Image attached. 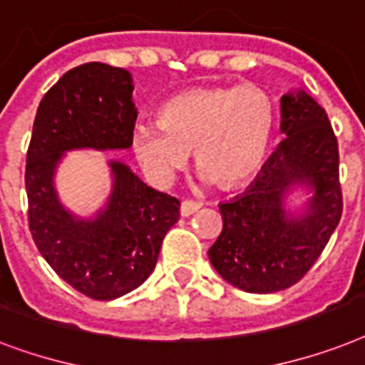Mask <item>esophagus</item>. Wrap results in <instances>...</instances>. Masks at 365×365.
I'll use <instances>...</instances> for the list:
<instances>
[{
    "label": "esophagus",
    "instance_id": "1",
    "mask_svg": "<svg viewBox=\"0 0 365 365\" xmlns=\"http://www.w3.org/2000/svg\"><path fill=\"white\" fill-rule=\"evenodd\" d=\"M197 209H201L200 201L185 200L182 203H180V215H182V217H190V215H194Z\"/></svg>",
    "mask_w": 365,
    "mask_h": 365
}]
</instances>
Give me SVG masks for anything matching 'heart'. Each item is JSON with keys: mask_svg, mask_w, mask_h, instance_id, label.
Listing matches in <instances>:
<instances>
[{"mask_svg": "<svg viewBox=\"0 0 365 365\" xmlns=\"http://www.w3.org/2000/svg\"><path fill=\"white\" fill-rule=\"evenodd\" d=\"M275 132V105L258 86L194 88L160 107L158 122L137 124L132 148L148 177L168 182L194 150L205 179L222 186L258 171Z\"/></svg>", "mask_w": 365, "mask_h": 365, "instance_id": "b5f03b06", "label": "heart"}]
</instances>
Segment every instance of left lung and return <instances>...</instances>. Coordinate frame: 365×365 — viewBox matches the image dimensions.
Returning <instances> with one entry per match:
<instances>
[{"instance_id": "1", "label": "left lung", "mask_w": 365, "mask_h": 365, "mask_svg": "<svg viewBox=\"0 0 365 365\" xmlns=\"http://www.w3.org/2000/svg\"><path fill=\"white\" fill-rule=\"evenodd\" d=\"M284 139L249 188L220 203L222 232L209 260L224 281L271 294L302 279L330 241L343 212L339 150L326 110L303 90L281 98ZM296 185L312 192L302 212H288Z\"/></svg>"}]
</instances>
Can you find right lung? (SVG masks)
I'll return each mask as SVG.
<instances>
[{
    "instance_id": "add662e5",
    "label": "right lung",
    "mask_w": 365,
    "mask_h": 365,
    "mask_svg": "<svg viewBox=\"0 0 365 365\" xmlns=\"http://www.w3.org/2000/svg\"><path fill=\"white\" fill-rule=\"evenodd\" d=\"M130 71L90 62L67 71L41 100L26 156L28 222L41 256L58 277L92 299L120 298L147 281L179 200L110 160L109 200L83 218L62 205L54 175L67 150L132 147L137 109Z\"/></svg>"
}]
</instances>
